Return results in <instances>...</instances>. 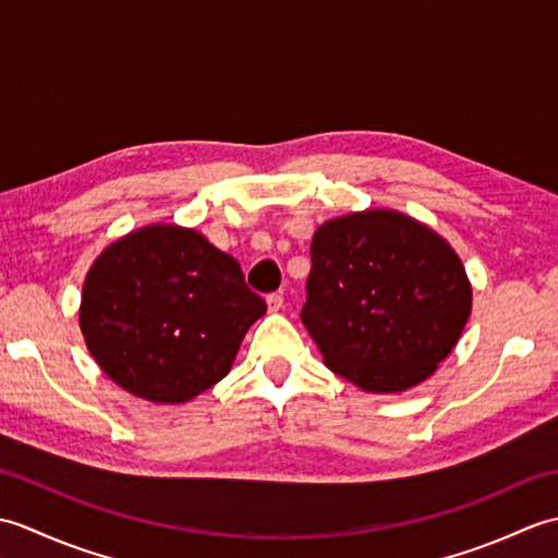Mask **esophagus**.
Here are the masks:
<instances>
[{
	"label": "esophagus",
	"mask_w": 558,
	"mask_h": 558,
	"mask_svg": "<svg viewBox=\"0 0 558 558\" xmlns=\"http://www.w3.org/2000/svg\"><path fill=\"white\" fill-rule=\"evenodd\" d=\"M266 304H268V312H280L282 304H286V300H282V294L272 292V294H268V298H266Z\"/></svg>",
	"instance_id": "esophagus-1"
}]
</instances>
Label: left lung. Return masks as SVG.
Wrapping results in <instances>:
<instances>
[{"mask_svg": "<svg viewBox=\"0 0 558 558\" xmlns=\"http://www.w3.org/2000/svg\"><path fill=\"white\" fill-rule=\"evenodd\" d=\"M470 310L453 246L405 213H350L314 232L302 324L328 369L362 390L400 393L429 378Z\"/></svg>", "mask_w": 558, "mask_h": 558, "instance_id": "8db88e82", "label": "left lung"}]
</instances>
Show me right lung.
Segmentation results:
<instances>
[{"instance_id":"obj_1","label":"right lung","mask_w":558,"mask_h":558,"mask_svg":"<svg viewBox=\"0 0 558 558\" xmlns=\"http://www.w3.org/2000/svg\"><path fill=\"white\" fill-rule=\"evenodd\" d=\"M266 302L204 234L148 225L112 242L83 282L78 324L117 386L177 405L228 376Z\"/></svg>"}]
</instances>
